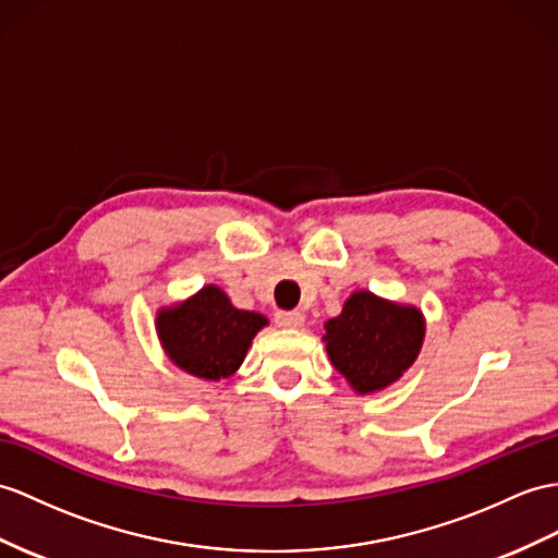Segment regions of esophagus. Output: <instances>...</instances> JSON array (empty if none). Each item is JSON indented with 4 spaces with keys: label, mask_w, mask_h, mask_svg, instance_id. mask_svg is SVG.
<instances>
[{
    "label": "esophagus",
    "mask_w": 558,
    "mask_h": 558,
    "mask_svg": "<svg viewBox=\"0 0 558 558\" xmlns=\"http://www.w3.org/2000/svg\"><path fill=\"white\" fill-rule=\"evenodd\" d=\"M275 319H277L281 329H301V326L305 324V315H303V312H298V310L277 312Z\"/></svg>",
    "instance_id": "34e87169"
}]
</instances>
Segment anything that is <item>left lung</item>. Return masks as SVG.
<instances>
[{
	"mask_svg": "<svg viewBox=\"0 0 558 558\" xmlns=\"http://www.w3.org/2000/svg\"><path fill=\"white\" fill-rule=\"evenodd\" d=\"M326 352L360 396L384 390L414 364L426 336L421 310L372 291L352 293L343 312L324 324Z\"/></svg>",
	"mask_w": 558,
	"mask_h": 558,
	"instance_id": "left-lung-1",
	"label": "left lung"
}]
</instances>
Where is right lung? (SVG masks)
Returning <instances> with one entry per match:
<instances>
[{"label": "right lung", "mask_w": 558, "mask_h": 558, "mask_svg": "<svg viewBox=\"0 0 558 558\" xmlns=\"http://www.w3.org/2000/svg\"><path fill=\"white\" fill-rule=\"evenodd\" d=\"M265 324L260 312L234 307L220 287L208 283L184 303L162 307L156 331L166 355L182 372L220 381L239 369Z\"/></svg>", "instance_id": "1"}]
</instances>
